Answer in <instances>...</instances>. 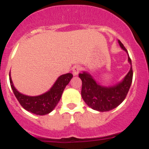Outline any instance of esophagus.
<instances>
[{"instance_id":"1","label":"esophagus","mask_w":149,"mask_h":149,"mask_svg":"<svg viewBox=\"0 0 149 149\" xmlns=\"http://www.w3.org/2000/svg\"><path fill=\"white\" fill-rule=\"evenodd\" d=\"M81 67L80 65H74V66L72 68V72H73L74 75H77L79 74V72H81Z\"/></svg>"}]
</instances>
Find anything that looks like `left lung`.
<instances>
[{"instance_id":"obj_1","label":"left lung","mask_w":149,"mask_h":149,"mask_svg":"<svg viewBox=\"0 0 149 149\" xmlns=\"http://www.w3.org/2000/svg\"><path fill=\"white\" fill-rule=\"evenodd\" d=\"M118 42L121 48L127 53L124 45L119 40ZM128 63L131 64L130 71L121 82L114 86H101L86 72L79 74V77L82 81L81 96L89 107L99 112L110 111L119 106L125 100L133 79L131 60L129 56Z\"/></svg>"}]
</instances>
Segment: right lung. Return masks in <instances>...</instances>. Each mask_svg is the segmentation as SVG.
I'll use <instances>...</instances> for the list:
<instances>
[{
    "label": "right lung",
    "mask_w": 149,
    "mask_h": 149,
    "mask_svg": "<svg viewBox=\"0 0 149 149\" xmlns=\"http://www.w3.org/2000/svg\"><path fill=\"white\" fill-rule=\"evenodd\" d=\"M73 75L71 73L62 74L55 81L53 86L45 93L37 96H28L22 94L15 88L10 73V82L13 93L22 107L27 111L43 116L51 113L58 104L65 86L70 82Z\"/></svg>",
    "instance_id": "obj_1"
}]
</instances>
